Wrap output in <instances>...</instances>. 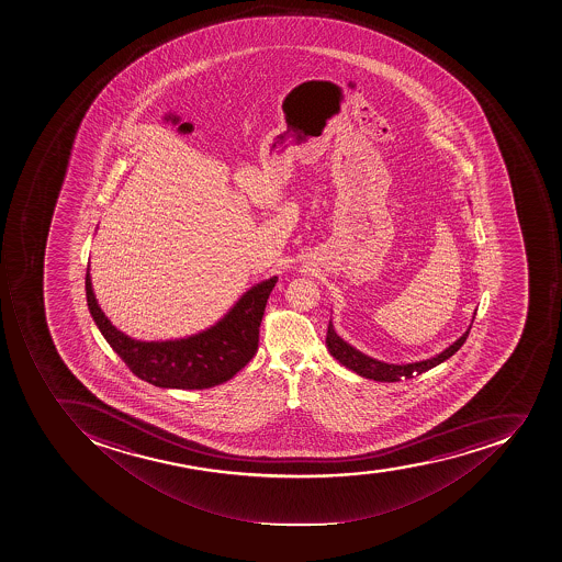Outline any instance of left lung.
I'll list each match as a JSON object with an SVG mask.
<instances>
[{"mask_svg": "<svg viewBox=\"0 0 562 562\" xmlns=\"http://www.w3.org/2000/svg\"><path fill=\"white\" fill-rule=\"evenodd\" d=\"M473 319H475V312H473L472 323ZM472 323H470L469 329L461 335L460 339L450 344L449 348L438 352L435 357L423 360V362L401 363V366H397V363L381 362L376 358L367 357L362 351L352 348L351 344L340 339L337 331H335L331 319H329L328 334H326V346H328L329 355L335 360H339L344 367H348L351 371L357 372L358 376L392 383V381L409 380V378L423 374V372L429 371L432 367L440 366L441 362L449 360L463 346L467 337H469Z\"/></svg>", "mask_w": 562, "mask_h": 562, "instance_id": "obj_1", "label": "left lung"}]
</instances>
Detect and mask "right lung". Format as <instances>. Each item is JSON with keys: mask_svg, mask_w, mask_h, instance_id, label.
<instances>
[{"mask_svg": "<svg viewBox=\"0 0 562 562\" xmlns=\"http://www.w3.org/2000/svg\"><path fill=\"white\" fill-rule=\"evenodd\" d=\"M279 277L248 289L210 328L184 339L136 340L104 316L93 294L90 268L87 303L102 337L139 380L159 389L202 390L222 385L250 362L259 348V326Z\"/></svg>", "mask_w": 562, "mask_h": 562, "instance_id": "1", "label": "right lung"}]
</instances>
